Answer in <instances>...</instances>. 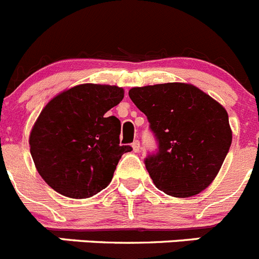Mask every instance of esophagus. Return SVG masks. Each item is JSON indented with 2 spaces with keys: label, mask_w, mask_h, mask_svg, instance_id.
Instances as JSON below:
<instances>
[{
  "label": "esophagus",
  "mask_w": 259,
  "mask_h": 259,
  "mask_svg": "<svg viewBox=\"0 0 259 259\" xmlns=\"http://www.w3.org/2000/svg\"><path fill=\"white\" fill-rule=\"evenodd\" d=\"M132 147H133V151H134L135 153H138L139 151H141V143H139V141H134V142H133Z\"/></svg>",
  "instance_id": "34e87169"
}]
</instances>
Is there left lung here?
Here are the masks:
<instances>
[{
  "label": "left lung",
  "mask_w": 259,
  "mask_h": 259,
  "mask_svg": "<svg viewBox=\"0 0 259 259\" xmlns=\"http://www.w3.org/2000/svg\"><path fill=\"white\" fill-rule=\"evenodd\" d=\"M129 97L157 137L160 151L146 160L156 187L174 197L193 196L209 187L232 142L225 107L186 82L132 88Z\"/></svg>",
  "instance_id": "obj_1"
}]
</instances>
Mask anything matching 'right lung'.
I'll use <instances>...</instances> for the list:
<instances>
[{
	"instance_id": "1",
	"label": "right lung",
	"mask_w": 259,
	"mask_h": 259,
	"mask_svg": "<svg viewBox=\"0 0 259 259\" xmlns=\"http://www.w3.org/2000/svg\"><path fill=\"white\" fill-rule=\"evenodd\" d=\"M115 85L81 83L48 102L29 134L34 166L54 191L88 199L111 183L118 160L130 152L120 146V120L106 115L124 98Z\"/></svg>"
}]
</instances>
